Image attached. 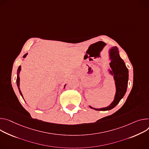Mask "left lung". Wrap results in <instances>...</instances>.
<instances>
[{"label": "left lung", "instance_id": "8db88e82", "mask_svg": "<svg viewBox=\"0 0 149 149\" xmlns=\"http://www.w3.org/2000/svg\"><path fill=\"white\" fill-rule=\"evenodd\" d=\"M112 51L109 53L111 62L109 63L111 70L109 72L115 80L116 93L115 98L112 103L107 107L96 109L89 106L91 109L96 111H109L115 107L123 99L127 91L128 81V70L127 68L124 61L119 56L118 48L116 46L111 47Z\"/></svg>", "mask_w": 149, "mask_h": 149}]
</instances>
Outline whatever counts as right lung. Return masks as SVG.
I'll return each instance as SVG.
<instances>
[{
  "instance_id": "1",
  "label": "right lung",
  "mask_w": 149,
  "mask_h": 149,
  "mask_svg": "<svg viewBox=\"0 0 149 149\" xmlns=\"http://www.w3.org/2000/svg\"><path fill=\"white\" fill-rule=\"evenodd\" d=\"M28 55V53H26V54H25V55L23 56V58H25L26 56V55ZM21 66H19V67H18V70H17V87H18V90H19V93H20V94L21 95V96H22V97L23 98V96H22V93H21V90H20V88H19V83H20V78H19V73H20V71H21ZM65 86H66V84L64 86V88H65ZM23 99H24V98H23Z\"/></svg>"
}]
</instances>
